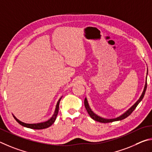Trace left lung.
Wrapping results in <instances>:
<instances>
[{
    "label": "left lung",
    "mask_w": 152,
    "mask_h": 152,
    "mask_svg": "<svg viewBox=\"0 0 152 152\" xmlns=\"http://www.w3.org/2000/svg\"><path fill=\"white\" fill-rule=\"evenodd\" d=\"M146 78H147V77H146ZM146 89H147V80H146V81H145V87H144V89H143V91L142 93V95H141V97H140V99H138L137 102L135 103V104L133 105L132 107L130 108L129 110H127L124 114H123V115H122L119 116V118H117L115 119H104V118H101V117L97 115L96 114H95L91 111V109H90L89 106V104H88V102H87V100L86 98L84 100V105H85V107H86V109L87 111L89 113V115H90V117H91V118L93 119H94L95 121H97L98 122H101V123L105 124V123H110V122H113V121H115L122 120V119L126 118L127 117H128L129 115H131V113L135 110V109L136 108L137 105L139 104L140 102L142 100L143 97H144V95H145V91H146Z\"/></svg>",
    "instance_id": "obj_1"
}]
</instances>
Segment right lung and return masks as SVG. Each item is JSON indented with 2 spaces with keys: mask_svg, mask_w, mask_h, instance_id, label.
<instances>
[{
  "mask_svg": "<svg viewBox=\"0 0 152 152\" xmlns=\"http://www.w3.org/2000/svg\"><path fill=\"white\" fill-rule=\"evenodd\" d=\"M60 101H61V99L58 101V102L57 103V105H56V109H55V113H54V114H53V115L52 116V118H50L49 120H48V121H45V122H43V123L33 124H25V123H23V122L18 120V119L16 118L15 116H14V118L16 119V121H17L18 124L21 125V126H23L24 127H28V128L34 129H42L47 128V127H50L53 123H54L56 118H57L58 111V109H59Z\"/></svg>",
  "mask_w": 152,
  "mask_h": 152,
  "instance_id": "right-lung-1",
  "label": "right lung"
}]
</instances>
